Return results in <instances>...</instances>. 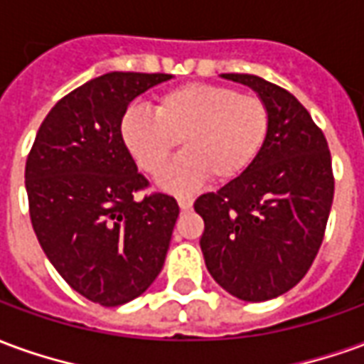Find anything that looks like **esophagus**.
Returning <instances> with one entry per match:
<instances>
[{"instance_id": "esophagus-1", "label": "esophagus", "mask_w": 364, "mask_h": 364, "mask_svg": "<svg viewBox=\"0 0 364 364\" xmlns=\"http://www.w3.org/2000/svg\"><path fill=\"white\" fill-rule=\"evenodd\" d=\"M177 203H179V208H181V210H191V206H193V198L177 197Z\"/></svg>"}]
</instances>
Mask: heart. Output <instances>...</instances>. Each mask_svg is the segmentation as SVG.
<instances>
[{
  "label": "heart",
  "instance_id": "b5f03b06",
  "mask_svg": "<svg viewBox=\"0 0 364 364\" xmlns=\"http://www.w3.org/2000/svg\"><path fill=\"white\" fill-rule=\"evenodd\" d=\"M269 132V109L257 95L213 83L166 91L156 112L130 107L120 120L122 142L146 173H158L181 140V156L159 173L158 185L187 193L213 177L228 183L259 156Z\"/></svg>",
  "mask_w": 364,
  "mask_h": 364
}]
</instances>
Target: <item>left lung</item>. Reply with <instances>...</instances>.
I'll list each match as a JSON object with an SVG mask.
<instances>
[{
  "label": "left lung",
  "mask_w": 364,
  "mask_h": 364,
  "mask_svg": "<svg viewBox=\"0 0 364 364\" xmlns=\"http://www.w3.org/2000/svg\"><path fill=\"white\" fill-rule=\"evenodd\" d=\"M252 87L269 109L267 140L244 173L195 200L205 220L208 273L245 302L289 292L320 250L333 203L326 136L296 97L252 74H222Z\"/></svg>",
  "instance_id": "obj_1"
}]
</instances>
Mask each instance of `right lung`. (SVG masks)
Returning <instances> with one entry per match:
<instances>
[{
  "instance_id": "add662e5",
  "label": "right lung",
  "mask_w": 364,
  "mask_h": 364,
  "mask_svg": "<svg viewBox=\"0 0 364 364\" xmlns=\"http://www.w3.org/2000/svg\"><path fill=\"white\" fill-rule=\"evenodd\" d=\"M169 74L111 72L52 107L25 167L31 222L62 279L101 306L138 298L166 261L179 205L148 187L120 136L132 99Z\"/></svg>"
}]
</instances>
